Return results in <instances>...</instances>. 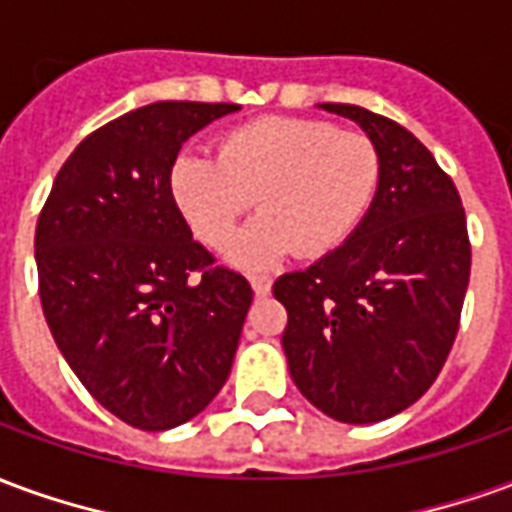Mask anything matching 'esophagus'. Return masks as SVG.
I'll return each mask as SVG.
<instances>
[{"label":"esophagus","instance_id":"obj_1","mask_svg":"<svg viewBox=\"0 0 512 512\" xmlns=\"http://www.w3.org/2000/svg\"><path fill=\"white\" fill-rule=\"evenodd\" d=\"M249 282H252V288H255L257 296H266L268 290H271V277H266V274H252Z\"/></svg>","mask_w":512,"mask_h":512}]
</instances>
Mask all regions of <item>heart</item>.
<instances>
[{"instance_id": "heart-1", "label": "heart", "mask_w": 512, "mask_h": 512, "mask_svg": "<svg viewBox=\"0 0 512 512\" xmlns=\"http://www.w3.org/2000/svg\"><path fill=\"white\" fill-rule=\"evenodd\" d=\"M378 186L373 136L310 117H257L227 131L216 158L183 153L172 167V197L213 249L230 241L257 197L260 216L230 246L244 266H268L288 252L329 255L356 233Z\"/></svg>"}]
</instances>
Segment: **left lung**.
Here are the masks:
<instances>
[{
	"label": "left lung",
	"mask_w": 512,
	"mask_h": 512,
	"mask_svg": "<svg viewBox=\"0 0 512 512\" xmlns=\"http://www.w3.org/2000/svg\"><path fill=\"white\" fill-rule=\"evenodd\" d=\"M381 150V186L356 233L304 271L282 274V348L299 392L326 417H395L439 378L461 326L472 244L461 194L408 128L354 104Z\"/></svg>",
	"instance_id": "1"
}]
</instances>
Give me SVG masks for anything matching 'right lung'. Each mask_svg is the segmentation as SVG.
Here are the masks:
<instances>
[{
	"label": "right lung",
	"instance_id": "right-lung-1",
	"mask_svg": "<svg viewBox=\"0 0 512 512\" xmlns=\"http://www.w3.org/2000/svg\"><path fill=\"white\" fill-rule=\"evenodd\" d=\"M235 104L158 101L95 128L62 164L35 227L43 315L84 389L139 430L219 395L252 285L191 238L172 167Z\"/></svg>",
	"mask_w": 512,
	"mask_h": 512
}]
</instances>
